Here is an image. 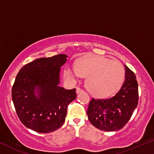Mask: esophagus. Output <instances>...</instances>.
<instances>
[{"label": "esophagus", "instance_id": "esophagus-1", "mask_svg": "<svg viewBox=\"0 0 154 154\" xmlns=\"http://www.w3.org/2000/svg\"><path fill=\"white\" fill-rule=\"evenodd\" d=\"M83 91H84L83 89L79 88V87H78V88L77 89V94H79V93H81V92H83Z\"/></svg>", "mask_w": 154, "mask_h": 154}]
</instances>
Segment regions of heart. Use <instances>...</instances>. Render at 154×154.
<instances>
[{
    "label": "heart",
    "mask_w": 154,
    "mask_h": 154,
    "mask_svg": "<svg viewBox=\"0 0 154 154\" xmlns=\"http://www.w3.org/2000/svg\"><path fill=\"white\" fill-rule=\"evenodd\" d=\"M66 75L71 78L87 77V85L97 97H106L115 93L124 82L125 70L119 62L102 56L85 57L76 66L69 67Z\"/></svg>",
    "instance_id": "1"
}]
</instances>
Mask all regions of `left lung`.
Segmentation results:
<instances>
[{"label":"left lung","mask_w":154,"mask_h":154,"mask_svg":"<svg viewBox=\"0 0 154 154\" xmlns=\"http://www.w3.org/2000/svg\"><path fill=\"white\" fill-rule=\"evenodd\" d=\"M125 81L114 96L107 99L92 98L87 114L91 124L105 131H117L131 117L139 102L138 82L134 72L126 66Z\"/></svg>","instance_id":"obj_1"}]
</instances>
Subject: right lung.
Listing matches in <instances>:
<instances>
[{
	"instance_id": "1",
	"label": "right lung",
	"mask_w": 154,
	"mask_h": 154,
	"mask_svg": "<svg viewBox=\"0 0 154 154\" xmlns=\"http://www.w3.org/2000/svg\"><path fill=\"white\" fill-rule=\"evenodd\" d=\"M66 54L42 57L26 64L15 77L12 100L20 122L38 133H50L63 125L67 106L77 97L76 89L58 86L60 67L67 61ZM39 89V97L34 89Z\"/></svg>"
}]
</instances>
